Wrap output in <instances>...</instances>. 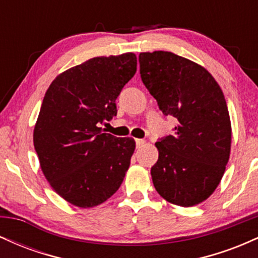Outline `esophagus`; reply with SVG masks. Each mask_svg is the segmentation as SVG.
<instances>
[{"label":"esophagus","mask_w":258,"mask_h":258,"mask_svg":"<svg viewBox=\"0 0 258 258\" xmlns=\"http://www.w3.org/2000/svg\"><path fill=\"white\" fill-rule=\"evenodd\" d=\"M144 144H146V141H144V139H136V146H137V148L143 147Z\"/></svg>","instance_id":"34e87169"}]
</instances>
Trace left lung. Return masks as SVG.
I'll return each instance as SVG.
<instances>
[{"label": "left lung", "mask_w": 258, "mask_h": 258, "mask_svg": "<svg viewBox=\"0 0 258 258\" xmlns=\"http://www.w3.org/2000/svg\"><path fill=\"white\" fill-rule=\"evenodd\" d=\"M139 65L160 110L178 120L173 135L155 143L154 186L168 203L198 205L220 184L229 160L232 126L223 92L205 68L172 52L141 53Z\"/></svg>", "instance_id": "obj_1"}]
</instances>
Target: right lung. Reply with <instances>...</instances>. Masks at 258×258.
Returning a JSON list of instances; mask_svg holds the SVG:
<instances>
[{"instance_id":"obj_1","label":"right lung","mask_w":258,"mask_h":258,"mask_svg":"<svg viewBox=\"0 0 258 258\" xmlns=\"http://www.w3.org/2000/svg\"><path fill=\"white\" fill-rule=\"evenodd\" d=\"M137 70L135 53L96 57L53 80L34 128L41 170L57 194L87 209L120 188L136 148L133 138L103 133L116 115L121 90Z\"/></svg>"}]
</instances>
